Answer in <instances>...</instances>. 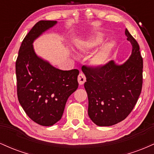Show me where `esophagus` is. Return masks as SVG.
<instances>
[{"mask_svg":"<svg viewBox=\"0 0 154 154\" xmlns=\"http://www.w3.org/2000/svg\"><path fill=\"white\" fill-rule=\"evenodd\" d=\"M86 81V77H85V75H84V74L82 73H80L78 76V82L79 85H82L84 84L85 82Z\"/></svg>","mask_w":154,"mask_h":154,"instance_id":"1","label":"esophagus"}]
</instances>
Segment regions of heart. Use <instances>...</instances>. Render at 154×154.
<instances>
[{"label":"heart","mask_w":154,"mask_h":154,"mask_svg":"<svg viewBox=\"0 0 154 154\" xmlns=\"http://www.w3.org/2000/svg\"><path fill=\"white\" fill-rule=\"evenodd\" d=\"M104 40H105V35H103V33H99V34L89 38L85 42V48L87 49V50L95 48L100 46L103 43ZM113 46H114L113 42H109L101 48V49L95 54L94 58H93V62L95 65L101 66L106 62L111 51L112 50Z\"/></svg>","instance_id":"b5f03b06"}]
</instances>
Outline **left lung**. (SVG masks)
I'll return each instance as SVG.
<instances>
[{
    "instance_id": "left-lung-1",
    "label": "left lung",
    "mask_w": 154,
    "mask_h": 154,
    "mask_svg": "<svg viewBox=\"0 0 154 154\" xmlns=\"http://www.w3.org/2000/svg\"><path fill=\"white\" fill-rule=\"evenodd\" d=\"M132 49L122 64L114 61L102 66H84V86L88 97V116L98 126H111L130 114L137 103L143 85V58L135 38L125 29Z\"/></svg>"
}]
</instances>
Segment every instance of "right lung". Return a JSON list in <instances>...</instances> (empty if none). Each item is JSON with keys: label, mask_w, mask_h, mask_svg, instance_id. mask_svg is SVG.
<instances>
[{"label": "right lung", "mask_w": 154, "mask_h": 154, "mask_svg": "<svg viewBox=\"0 0 154 154\" xmlns=\"http://www.w3.org/2000/svg\"><path fill=\"white\" fill-rule=\"evenodd\" d=\"M57 24L42 20L23 40L16 61L17 95L27 116L43 126H52L61 119L69 97L78 88L79 70L63 71L38 56L33 43Z\"/></svg>", "instance_id": "add662e5"}]
</instances>
